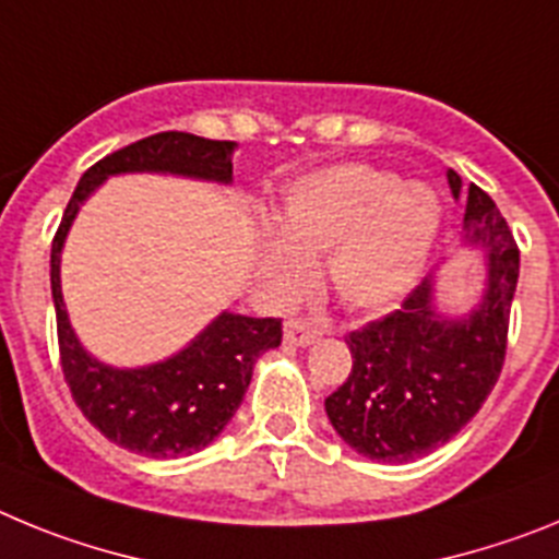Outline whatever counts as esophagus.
I'll list each match as a JSON object with an SVG mask.
<instances>
[{
  "instance_id": "esophagus-1",
  "label": "esophagus",
  "mask_w": 559,
  "mask_h": 559,
  "mask_svg": "<svg viewBox=\"0 0 559 559\" xmlns=\"http://www.w3.org/2000/svg\"><path fill=\"white\" fill-rule=\"evenodd\" d=\"M316 335H319V330H316L313 324L302 322V319H290V322H285V344H288V347H310L316 341Z\"/></svg>"
}]
</instances>
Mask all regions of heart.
<instances>
[{"label": "heart", "mask_w": 559, "mask_h": 559, "mask_svg": "<svg viewBox=\"0 0 559 559\" xmlns=\"http://www.w3.org/2000/svg\"><path fill=\"white\" fill-rule=\"evenodd\" d=\"M437 192L369 165L316 170L288 190L276 218L280 237L263 246V276L280 299L302 294L316 257L338 302L374 316L397 308L437 243Z\"/></svg>", "instance_id": "obj_1"}]
</instances>
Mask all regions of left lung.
<instances>
[{"label":"left lung","instance_id":"1","mask_svg":"<svg viewBox=\"0 0 559 559\" xmlns=\"http://www.w3.org/2000/svg\"><path fill=\"white\" fill-rule=\"evenodd\" d=\"M453 199L462 179L448 170ZM464 246L484 249V285L464 313L439 310L437 274L426 276L403 308L349 333L353 372L324 400L330 426L372 462L428 456L462 431L496 386L507 353L518 285V246L484 190L471 185Z\"/></svg>","mask_w":559,"mask_h":559}]
</instances>
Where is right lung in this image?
<instances>
[{
	"instance_id": "add662e5",
	"label": "right lung",
	"mask_w": 559,
	"mask_h": 559,
	"mask_svg": "<svg viewBox=\"0 0 559 559\" xmlns=\"http://www.w3.org/2000/svg\"><path fill=\"white\" fill-rule=\"evenodd\" d=\"M235 147L237 142L165 131L111 153L83 173L52 240L49 285L69 392L83 417L103 437L142 456L179 459L210 445L243 403L257 358L280 347L283 322L221 310L187 347L170 358L145 367H111L83 347L69 322L61 294L63 243L88 195L111 176L162 173L231 185Z\"/></svg>"
}]
</instances>
